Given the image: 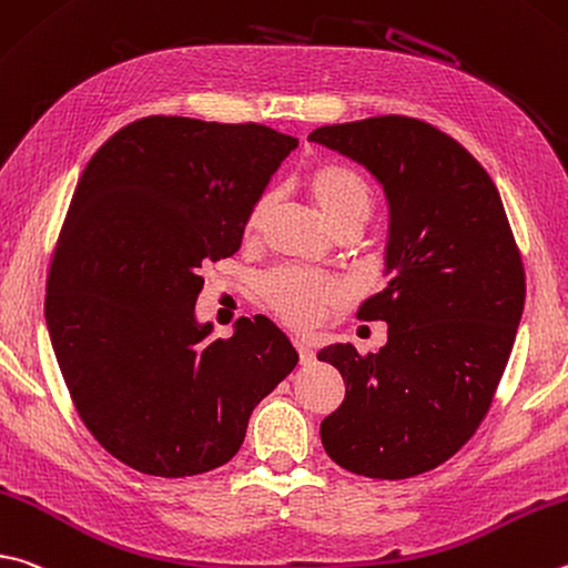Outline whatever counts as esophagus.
I'll use <instances>...</instances> for the list:
<instances>
[{"mask_svg": "<svg viewBox=\"0 0 568 568\" xmlns=\"http://www.w3.org/2000/svg\"><path fill=\"white\" fill-rule=\"evenodd\" d=\"M297 349V357H301V365H311L315 363V349L307 345V343H295Z\"/></svg>", "mask_w": 568, "mask_h": 568, "instance_id": "34e87169", "label": "esophagus"}]
</instances>
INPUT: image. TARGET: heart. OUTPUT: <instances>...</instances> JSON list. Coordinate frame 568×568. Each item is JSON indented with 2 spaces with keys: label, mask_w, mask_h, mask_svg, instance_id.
Listing matches in <instances>:
<instances>
[{
  "label": "heart",
  "mask_w": 568,
  "mask_h": 568,
  "mask_svg": "<svg viewBox=\"0 0 568 568\" xmlns=\"http://www.w3.org/2000/svg\"><path fill=\"white\" fill-rule=\"evenodd\" d=\"M307 189L320 213L337 233L359 231L375 211V191L363 173L343 166V163H320L307 173ZM277 193L267 191L253 203L245 219V235H253L265 229L275 211ZM263 295L271 311L283 320L287 327L307 333L320 325L329 311L347 303V287L327 275H311L281 267L263 281Z\"/></svg>",
  "instance_id": "1"
}]
</instances>
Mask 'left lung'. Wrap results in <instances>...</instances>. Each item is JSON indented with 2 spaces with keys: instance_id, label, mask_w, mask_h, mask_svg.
Returning <instances> with one entry per match:
<instances>
[{
  "instance_id": "left-lung-1",
  "label": "left lung",
  "mask_w": 568,
  "mask_h": 568,
  "mask_svg": "<svg viewBox=\"0 0 568 568\" xmlns=\"http://www.w3.org/2000/svg\"><path fill=\"white\" fill-rule=\"evenodd\" d=\"M307 139L383 183L395 275L357 313L385 320L387 345L317 355L345 379L343 405L320 437L347 471L417 477L457 455L487 417L527 297L521 251L489 173L432 123L389 113L320 126Z\"/></svg>"
}]
</instances>
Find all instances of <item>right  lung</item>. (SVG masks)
Returning <instances> with one entry per match:
<instances>
[{
  "label": "right lung",
  "instance_id": "obj_1",
  "mask_svg": "<svg viewBox=\"0 0 568 568\" xmlns=\"http://www.w3.org/2000/svg\"><path fill=\"white\" fill-rule=\"evenodd\" d=\"M293 136L261 123L146 116L106 139L51 253L44 315L81 422L151 477L231 462L297 353L263 315L231 337L195 323L201 267L241 248Z\"/></svg>",
  "mask_w": 568,
  "mask_h": 568
}]
</instances>
